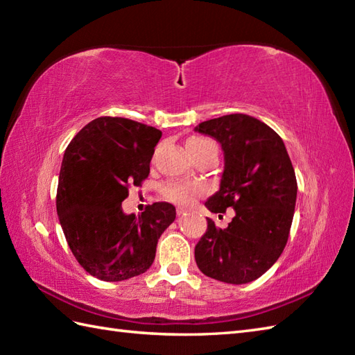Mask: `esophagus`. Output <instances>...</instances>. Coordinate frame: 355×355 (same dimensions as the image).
Masks as SVG:
<instances>
[{
	"mask_svg": "<svg viewBox=\"0 0 355 355\" xmlns=\"http://www.w3.org/2000/svg\"><path fill=\"white\" fill-rule=\"evenodd\" d=\"M186 214V209H183V207H178L177 209V215L178 216H182V215H184Z\"/></svg>",
	"mask_w": 355,
	"mask_h": 355,
	"instance_id": "esophagus-1",
	"label": "esophagus"
}]
</instances>
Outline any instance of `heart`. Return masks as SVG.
I'll list each match as a JSON object with an SVG mask.
<instances>
[{
	"label": "heart",
	"instance_id": "obj_1",
	"mask_svg": "<svg viewBox=\"0 0 355 355\" xmlns=\"http://www.w3.org/2000/svg\"><path fill=\"white\" fill-rule=\"evenodd\" d=\"M207 140L202 139H189L186 143L187 150H192L201 145H205ZM201 193V187L193 183L186 182H171L163 187V197L175 205H189L192 200Z\"/></svg>",
	"mask_w": 355,
	"mask_h": 355
}]
</instances>
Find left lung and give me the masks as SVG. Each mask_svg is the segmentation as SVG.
<instances>
[{"instance_id": "left-lung-1", "label": "left lung", "mask_w": 355, "mask_h": 355, "mask_svg": "<svg viewBox=\"0 0 355 355\" xmlns=\"http://www.w3.org/2000/svg\"><path fill=\"white\" fill-rule=\"evenodd\" d=\"M221 145L224 171L206 201L214 214L235 209L225 229L207 220L195 245V261L206 276L225 284H248L262 276L284 252L290 235L297 182L284 140L268 125L247 114H229L195 126Z\"/></svg>"}]
</instances>
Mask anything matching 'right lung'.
<instances>
[{
  "label": "right lung",
  "instance_id": "obj_1",
  "mask_svg": "<svg viewBox=\"0 0 355 355\" xmlns=\"http://www.w3.org/2000/svg\"><path fill=\"white\" fill-rule=\"evenodd\" d=\"M162 131L123 117H99L67 146L59 172L56 210L74 258L107 282L139 276L153 266L158 238L175 207L154 202L141 215L125 214L128 187L149 175Z\"/></svg>",
  "mask_w": 355,
  "mask_h": 355
}]
</instances>
